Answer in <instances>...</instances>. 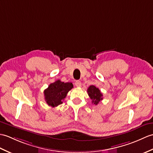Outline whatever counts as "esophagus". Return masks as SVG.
Listing matches in <instances>:
<instances>
[{"mask_svg":"<svg viewBox=\"0 0 153 153\" xmlns=\"http://www.w3.org/2000/svg\"><path fill=\"white\" fill-rule=\"evenodd\" d=\"M75 85L77 87H80L81 86V82L80 81H76L75 82Z\"/></svg>","mask_w":153,"mask_h":153,"instance_id":"esophagus-1","label":"esophagus"}]
</instances>
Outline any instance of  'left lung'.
Returning <instances> with one entry per match:
<instances>
[{
	"mask_svg": "<svg viewBox=\"0 0 153 153\" xmlns=\"http://www.w3.org/2000/svg\"><path fill=\"white\" fill-rule=\"evenodd\" d=\"M87 93L90 98L92 100V103L93 104L97 105L99 102L102 100V94L101 93L100 91L99 90V88L96 87L94 85H91L88 88Z\"/></svg>",
	"mask_w": 153,
	"mask_h": 153,
	"instance_id": "obj_1",
	"label": "left lung"
}]
</instances>
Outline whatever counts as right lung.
<instances>
[{
	"instance_id": "add662e5",
	"label": "right lung",
	"mask_w": 153,
	"mask_h": 153,
	"mask_svg": "<svg viewBox=\"0 0 153 153\" xmlns=\"http://www.w3.org/2000/svg\"><path fill=\"white\" fill-rule=\"evenodd\" d=\"M73 87L72 83H64L60 80L51 83L44 91L46 103L53 108L61 104L67 94Z\"/></svg>"
}]
</instances>
